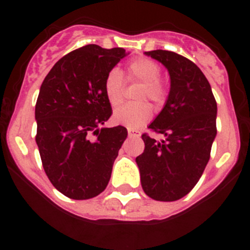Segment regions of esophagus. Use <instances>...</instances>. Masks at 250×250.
I'll list each match as a JSON object with an SVG mask.
<instances>
[{
  "label": "esophagus",
  "mask_w": 250,
  "mask_h": 250,
  "mask_svg": "<svg viewBox=\"0 0 250 250\" xmlns=\"http://www.w3.org/2000/svg\"><path fill=\"white\" fill-rule=\"evenodd\" d=\"M128 137L129 138H139L140 137V132L134 129H128Z\"/></svg>",
  "instance_id": "34e87169"
}]
</instances>
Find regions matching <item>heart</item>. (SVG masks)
Instances as JSON below:
<instances>
[{
    "label": "heart",
    "mask_w": 250,
    "mask_h": 250,
    "mask_svg": "<svg viewBox=\"0 0 250 250\" xmlns=\"http://www.w3.org/2000/svg\"><path fill=\"white\" fill-rule=\"evenodd\" d=\"M161 66L148 58H137L127 66L128 81L141 82L138 100L148 99L157 106H162L168 98V87L160 77ZM104 92L111 106L116 107L123 102L125 78L120 69H111L104 80ZM152 117V107L145 102L123 105L113 112L112 120L116 125L128 129H138Z\"/></svg>",
    "instance_id": "heart-1"
}]
</instances>
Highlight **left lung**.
Here are the masks:
<instances>
[{
	"mask_svg": "<svg viewBox=\"0 0 250 250\" xmlns=\"http://www.w3.org/2000/svg\"><path fill=\"white\" fill-rule=\"evenodd\" d=\"M146 55L162 62L170 90L160 115L148 125L163 134L157 143L143 134L145 148L135 158L143 190L148 197L172 202L188 195L202 176L216 135V102L208 80L188 58L169 50Z\"/></svg>",
	"mask_w": 250,
	"mask_h": 250,
	"instance_id": "1",
	"label": "left lung"
}]
</instances>
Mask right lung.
Wrapping results in <instances>:
<instances>
[{
    "mask_svg": "<svg viewBox=\"0 0 250 250\" xmlns=\"http://www.w3.org/2000/svg\"><path fill=\"white\" fill-rule=\"evenodd\" d=\"M125 55L123 48L83 46L58 60L40 88L35 118L42 166L53 186L72 200L106 188L127 138L122 125L99 129L112 115L104 80Z\"/></svg>",
    "mask_w": 250,
    "mask_h": 250,
    "instance_id": "add662e5",
    "label": "right lung"
}]
</instances>
